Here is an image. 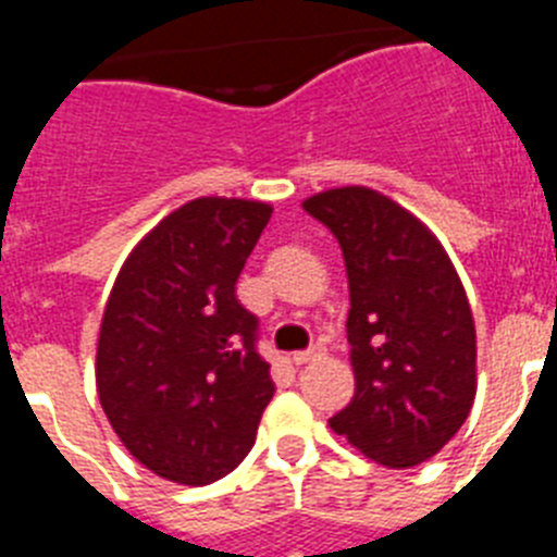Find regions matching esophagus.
I'll return each instance as SVG.
<instances>
[{"label": "esophagus", "instance_id": "obj_1", "mask_svg": "<svg viewBox=\"0 0 557 557\" xmlns=\"http://www.w3.org/2000/svg\"><path fill=\"white\" fill-rule=\"evenodd\" d=\"M321 348H309V351H295L293 357H289V362H293V366H307V362H312V359H318L321 357Z\"/></svg>", "mask_w": 557, "mask_h": 557}]
</instances>
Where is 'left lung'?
Masks as SVG:
<instances>
[{
  "label": "left lung",
  "mask_w": 557,
  "mask_h": 557,
  "mask_svg": "<svg viewBox=\"0 0 557 557\" xmlns=\"http://www.w3.org/2000/svg\"><path fill=\"white\" fill-rule=\"evenodd\" d=\"M337 236L348 275L354 398L329 418L368 460L410 469L449 444L476 396V332L449 253L421 220L368 186L304 200Z\"/></svg>",
  "instance_id": "1"
}]
</instances>
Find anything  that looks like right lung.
<instances>
[{
	"instance_id": "obj_1",
	"label": "right lung",
	"mask_w": 557,
	"mask_h": 557,
	"mask_svg": "<svg viewBox=\"0 0 557 557\" xmlns=\"http://www.w3.org/2000/svg\"><path fill=\"white\" fill-rule=\"evenodd\" d=\"M270 214L262 200H189L141 236L108 295L102 412L145 469L178 485L234 471L273 398L256 318L234 289Z\"/></svg>"
}]
</instances>
